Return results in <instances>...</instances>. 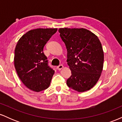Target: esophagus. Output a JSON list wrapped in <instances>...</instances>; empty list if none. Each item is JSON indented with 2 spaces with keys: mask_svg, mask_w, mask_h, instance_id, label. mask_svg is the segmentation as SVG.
<instances>
[{
  "mask_svg": "<svg viewBox=\"0 0 122 122\" xmlns=\"http://www.w3.org/2000/svg\"><path fill=\"white\" fill-rule=\"evenodd\" d=\"M63 68H64V66H63L62 65H60L59 66H57V69L59 70L60 71V70L62 69Z\"/></svg>",
  "mask_w": 122,
  "mask_h": 122,
  "instance_id": "esophagus-1",
  "label": "esophagus"
}]
</instances>
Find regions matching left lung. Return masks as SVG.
Listing matches in <instances>:
<instances>
[{"label":"left lung","instance_id":"1","mask_svg":"<svg viewBox=\"0 0 122 122\" xmlns=\"http://www.w3.org/2000/svg\"><path fill=\"white\" fill-rule=\"evenodd\" d=\"M60 36L67 49L66 61L72 75L69 88L79 92L94 86L103 71L104 52L98 37L87 29L61 28Z\"/></svg>","mask_w":122,"mask_h":122}]
</instances>
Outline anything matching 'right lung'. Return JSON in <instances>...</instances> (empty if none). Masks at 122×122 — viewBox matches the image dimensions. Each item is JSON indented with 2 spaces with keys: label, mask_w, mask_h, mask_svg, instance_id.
<instances>
[{
  "label": "right lung",
  "mask_w": 122,
  "mask_h": 122,
  "mask_svg": "<svg viewBox=\"0 0 122 122\" xmlns=\"http://www.w3.org/2000/svg\"><path fill=\"white\" fill-rule=\"evenodd\" d=\"M57 29L30 30L19 39L15 49L14 66L26 87L40 92L49 86L54 71L48 65L43 47Z\"/></svg>",
  "instance_id": "right-lung-1"
}]
</instances>
